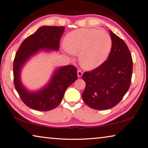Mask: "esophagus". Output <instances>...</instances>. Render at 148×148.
I'll use <instances>...</instances> for the list:
<instances>
[{
	"label": "esophagus",
	"mask_w": 148,
	"mask_h": 148,
	"mask_svg": "<svg viewBox=\"0 0 148 148\" xmlns=\"http://www.w3.org/2000/svg\"><path fill=\"white\" fill-rule=\"evenodd\" d=\"M82 75H83V72H82L81 70H78L77 71V76L79 78V77H81Z\"/></svg>",
	"instance_id": "esophagus-1"
}]
</instances>
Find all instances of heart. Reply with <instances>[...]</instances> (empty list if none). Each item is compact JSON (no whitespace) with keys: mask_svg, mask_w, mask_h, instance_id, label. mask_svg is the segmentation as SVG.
<instances>
[{"mask_svg":"<svg viewBox=\"0 0 148 148\" xmlns=\"http://www.w3.org/2000/svg\"><path fill=\"white\" fill-rule=\"evenodd\" d=\"M65 51L70 57L79 54L84 69L92 70L106 60L112 48V39L107 32L96 29H79L64 38Z\"/></svg>","mask_w":148,"mask_h":148,"instance_id":"heart-1","label":"heart"}]
</instances>
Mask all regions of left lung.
I'll return each instance as SVG.
<instances>
[{
  "instance_id": "obj_1",
  "label": "left lung",
  "mask_w": 148,
  "mask_h": 148,
  "mask_svg": "<svg viewBox=\"0 0 148 148\" xmlns=\"http://www.w3.org/2000/svg\"><path fill=\"white\" fill-rule=\"evenodd\" d=\"M112 48L108 60L91 71L85 72L83 79L86 87L82 98L95 110H107L119 104L128 91L132 75L133 61L128 46L110 30Z\"/></svg>"
}]
</instances>
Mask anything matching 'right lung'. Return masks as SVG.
<instances>
[{
  "label": "right lung",
  "mask_w": 148,
  "mask_h": 148,
  "mask_svg": "<svg viewBox=\"0 0 148 148\" xmlns=\"http://www.w3.org/2000/svg\"><path fill=\"white\" fill-rule=\"evenodd\" d=\"M65 28L44 26L24 40L16 53L13 64L14 83L23 103L39 111H48L61 103L67 87L77 79V69L68 65L55 69L46 85L37 90H29L22 84L21 71L27 61L41 51H58Z\"/></svg>",
  "instance_id": "1"
}]
</instances>
